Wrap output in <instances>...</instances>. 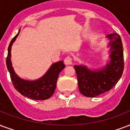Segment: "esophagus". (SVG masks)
Masks as SVG:
<instances>
[{
    "mask_svg": "<svg viewBox=\"0 0 130 130\" xmlns=\"http://www.w3.org/2000/svg\"><path fill=\"white\" fill-rule=\"evenodd\" d=\"M64 63L66 65H72V58L70 57V56H67L65 58L64 60Z\"/></svg>",
    "mask_w": 130,
    "mask_h": 130,
    "instance_id": "34e87169",
    "label": "esophagus"
}]
</instances>
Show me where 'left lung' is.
I'll return each instance as SVG.
<instances>
[{
  "instance_id": "1",
  "label": "left lung",
  "mask_w": 130,
  "mask_h": 130,
  "mask_svg": "<svg viewBox=\"0 0 130 130\" xmlns=\"http://www.w3.org/2000/svg\"><path fill=\"white\" fill-rule=\"evenodd\" d=\"M106 38L109 40L110 61L105 66L92 69L87 65H74L79 91L88 98L97 97L110 91L120 80L124 69L123 48L119 35H108Z\"/></svg>"
}]
</instances>
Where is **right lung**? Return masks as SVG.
<instances>
[{
	"instance_id": "add662e5",
	"label": "right lung",
	"mask_w": 130,
	"mask_h": 130,
	"mask_svg": "<svg viewBox=\"0 0 130 130\" xmlns=\"http://www.w3.org/2000/svg\"><path fill=\"white\" fill-rule=\"evenodd\" d=\"M20 29L18 33L13 38L8 47V54L6 60V65L10 77L14 86L15 89L26 98L35 100H45L50 98L54 94L56 89V82L60 72L65 68L63 61H58L52 64L48 70L43 76L35 80H28L19 77L15 72L13 68L11 61V50L13 43L20 34Z\"/></svg>"
}]
</instances>
